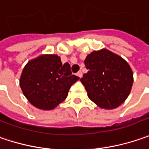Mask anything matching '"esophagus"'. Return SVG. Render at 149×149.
<instances>
[{
    "mask_svg": "<svg viewBox=\"0 0 149 149\" xmlns=\"http://www.w3.org/2000/svg\"><path fill=\"white\" fill-rule=\"evenodd\" d=\"M77 76H78V77H79L81 78V77H82V72H81V71H79V72H78L77 73Z\"/></svg>",
    "mask_w": 149,
    "mask_h": 149,
    "instance_id": "34e87169",
    "label": "esophagus"
}]
</instances>
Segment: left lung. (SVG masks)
Wrapping results in <instances>:
<instances>
[{"instance_id":"1","label":"left lung","mask_w":149,"mask_h":149,"mask_svg":"<svg viewBox=\"0 0 149 149\" xmlns=\"http://www.w3.org/2000/svg\"><path fill=\"white\" fill-rule=\"evenodd\" d=\"M84 64L88 72L80 81L97 106L114 109L124 102L132 89L133 74L123 57L104 48L87 55Z\"/></svg>"}]
</instances>
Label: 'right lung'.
Returning a JSON list of instances; mask_svg holds the SVG:
<instances>
[{
    "mask_svg": "<svg viewBox=\"0 0 149 149\" xmlns=\"http://www.w3.org/2000/svg\"><path fill=\"white\" fill-rule=\"evenodd\" d=\"M79 79L72 74L69 63L62 64L57 55H42L23 68L20 86L34 107L52 110L67 98L71 86Z\"/></svg>",
    "mask_w": 149,
    "mask_h": 149,
    "instance_id": "right-lung-1",
    "label": "right lung"
}]
</instances>
